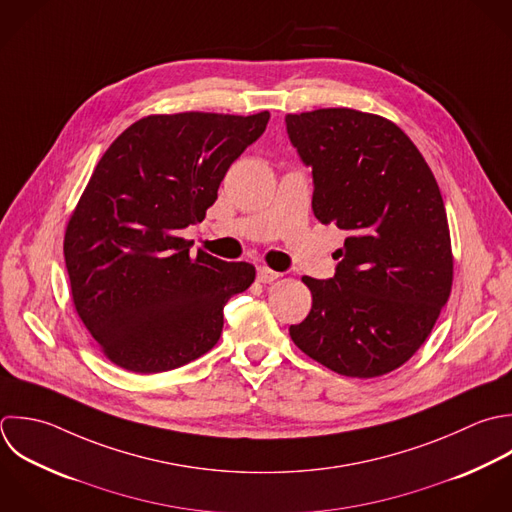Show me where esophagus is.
<instances>
[{
    "label": "esophagus",
    "instance_id": "34e87169",
    "mask_svg": "<svg viewBox=\"0 0 512 512\" xmlns=\"http://www.w3.org/2000/svg\"><path fill=\"white\" fill-rule=\"evenodd\" d=\"M275 279H279L277 271H271L269 267H257V281L259 283H273Z\"/></svg>",
    "mask_w": 512,
    "mask_h": 512
}]
</instances>
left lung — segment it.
Listing matches in <instances>:
<instances>
[{
    "label": "left lung",
    "mask_w": 512,
    "mask_h": 512,
    "mask_svg": "<svg viewBox=\"0 0 512 512\" xmlns=\"http://www.w3.org/2000/svg\"><path fill=\"white\" fill-rule=\"evenodd\" d=\"M285 125L313 171L315 217L347 235L331 279L303 277L313 307L289 335L339 375L391 373L425 343L451 295V235L435 175L379 115L317 109L287 115Z\"/></svg>",
    "instance_id": "left-lung-1"
}]
</instances>
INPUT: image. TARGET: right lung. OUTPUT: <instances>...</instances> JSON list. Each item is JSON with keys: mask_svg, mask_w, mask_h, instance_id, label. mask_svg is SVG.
Returning <instances> with one entry per match:
<instances>
[{"mask_svg": "<svg viewBox=\"0 0 512 512\" xmlns=\"http://www.w3.org/2000/svg\"><path fill=\"white\" fill-rule=\"evenodd\" d=\"M269 117L149 115L99 159L63 255L77 315L115 365L163 373L219 341L223 307L253 283L255 267L203 251L191 259L179 235L203 221L227 169Z\"/></svg>", "mask_w": 512, "mask_h": 512, "instance_id": "right-lung-1", "label": "right lung"}]
</instances>
